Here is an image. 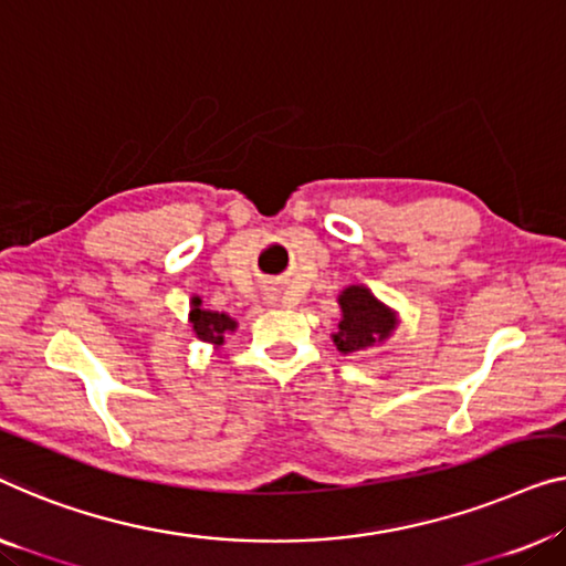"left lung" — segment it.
I'll return each instance as SVG.
<instances>
[{
  "mask_svg": "<svg viewBox=\"0 0 566 566\" xmlns=\"http://www.w3.org/2000/svg\"><path fill=\"white\" fill-rule=\"evenodd\" d=\"M340 331L333 335V340L340 353H358L370 348L374 343H381L396 327V315L384 307L366 286H348L340 297Z\"/></svg>",
  "mask_w": 566,
  "mask_h": 566,
  "instance_id": "obj_1",
  "label": "left lung"
}]
</instances>
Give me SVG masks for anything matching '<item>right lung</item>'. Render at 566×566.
Instances as JSON below:
<instances>
[{"label": "right lung", "instance_id": "1", "mask_svg": "<svg viewBox=\"0 0 566 566\" xmlns=\"http://www.w3.org/2000/svg\"><path fill=\"white\" fill-rule=\"evenodd\" d=\"M190 323L192 331L200 337V340L208 343H223V333H229L235 327L233 319L223 312H210V310H200V300L192 302V312H190Z\"/></svg>", "mask_w": 566, "mask_h": 566}]
</instances>
